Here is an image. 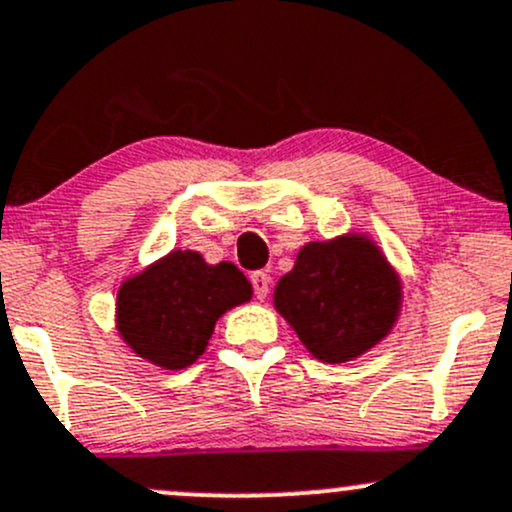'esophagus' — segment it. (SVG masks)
Wrapping results in <instances>:
<instances>
[{
  "mask_svg": "<svg viewBox=\"0 0 512 512\" xmlns=\"http://www.w3.org/2000/svg\"><path fill=\"white\" fill-rule=\"evenodd\" d=\"M250 282H252V289H255V297L257 299H265L267 294H270V274L252 272Z\"/></svg>",
  "mask_w": 512,
  "mask_h": 512,
  "instance_id": "1",
  "label": "esophagus"
}]
</instances>
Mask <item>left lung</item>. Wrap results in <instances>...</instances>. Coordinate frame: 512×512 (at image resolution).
<instances>
[{"label":"left lung","mask_w":512,"mask_h":512,"mask_svg":"<svg viewBox=\"0 0 512 512\" xmlns=\"http://www.w3.org/2000/svg\"><path fill=\"white\" fill-rule=\"evenodd\" d=\"M400 299V279L363 235L304 245L274 289L279 314L324 363H346L383 341Z\"/></svg>","instance_id":"8db88e82"}]
</instances>
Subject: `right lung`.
Segmentation results:
<instances>
[{
	"label": "right lung",
	"mask_w": 512,
	"mask_h": 512,
	"mask_svg": "<svg viewBox=\"0 0 512 512\" xmlns=\"http://www.w3.org/2000/svg\"><path fill=\"white\" fill-rule=\"evenodd\" d=\"M250 297L233 262L208 265L198 252L174 250L122 284L117 331L139 358L181 370L206 351L215 321Z\"/></svg>",
	"instance_id": "obj_1"
}]
</instances>
